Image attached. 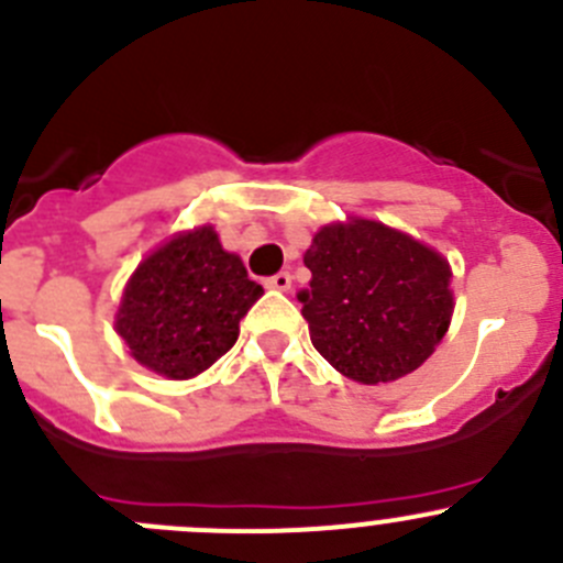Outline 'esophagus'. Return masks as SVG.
Wrapping results in <instances>:
<instances>
[{
	"instance_id": "1",
	"label": "esophagus",
	"mask_w": 563,
	"mask_h": 563,
	"mask_svg": "<svg viewBox=\"0 0 563 563\" xmlns=\"http://www.w3.org/2000/svg\"><path fill=\"white\" fill-rule=\"evenodd\" d=\"M264 286L275 288V291H288V288H291V275H288V272H277V275L266 277Z\"/></svg>"
}]
</instances>
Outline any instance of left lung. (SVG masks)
Returning a JSON list of instances; mask_svg holds the SVG:
<instances>
[{"label": "left lung", "instance_id": "8db88e82", "mask_svg": "<svg viewBox=\"0 0 563 563\" xmlns=\"http://www.w3.org/2000/svg\"><path fill=\"white\" fill-rule=\"evenodd\" d=\"M311 286L297 291L311 341L353 380H397L430 358L453 317L450 264L380 222L355 219L313 235Z\"/></svg>", "mask_w": 563, "mask_h": 563}]
</instances>
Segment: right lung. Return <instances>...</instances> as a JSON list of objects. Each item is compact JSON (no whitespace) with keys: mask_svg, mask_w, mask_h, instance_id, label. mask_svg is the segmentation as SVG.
I'll use <instances>...</instances> for the list:
<instances>
[{"mask_svg":"<svg viewBox=\"0 0 563 563\" xmlns=\"http://www.w3.org/2000/svg\"><path fill=\"white\" fill-rule=\"evenodd\" d=\"M264 288L213 228L177 235L152 252L124 288L115 330L146 369L186 380L222 358Z\"/></svg>","mask_w":563,"mask_h":563,"instance_id":"obj_1","label":"right lung"}]
</instances>
